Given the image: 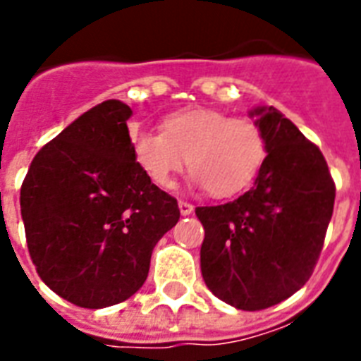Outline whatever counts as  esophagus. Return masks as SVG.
<instances>
[{"instance_id":"esophagus-1","label":"esophagus","mask_w":361,"mask_h":361,"mask_svg":"<svg viewBox=\"0 0 361 361\" xmlns=\"http://www.w3.org/2000/svg\"><path fill=\"white\" fill-rule=\"evenodd\" d=\"M178 206H180V214L181 215H191L192 214V209H195V206L189 202H185V200H180L178 202Z\"/></svg>"}]
</instances>
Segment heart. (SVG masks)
Instances as JSON below:
<instances>
[{"label": "heart", "mask_w": 361, "mask_h": 361, "mask_svg": "<svg viewBox=\"0 0 361 361\" xmlns=\"http://www.w3.org/2000/svg\"><path fill=\"white\" fill-rule=\"evenodd\" d=\"M161 129L130 127L129 146L147 180L164 191L174 187L187 159L192 185L232 197L257 178L266 159V138L249 118L192 106L166 116Z\"/></svg>", "instance_id": "obj_1"}]
</instances>
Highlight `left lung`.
<instances>
[{
  "instance_id": "1",
  "label": "left lung",
  "mask_w": 361,
  "mask_h": 361,
  "mask_svg": "<svg viewBox=\"0 0 361 361\" xmlns=\"http://www.w3.org/2000/svg\"><path fill=\"white\" fill-rule=\"evenodd\" d=\"M266 138L255 183L234 202L204 206V283L243 311L271 307L313 274L336 200L324 155L274 106L249 110Z\"/></svg>"
}]
</instances>
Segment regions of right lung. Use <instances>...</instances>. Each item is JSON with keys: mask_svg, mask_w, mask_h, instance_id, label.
<instances>
[{"mask_svg": "<svg viewBox=\"0 0 361 361\" xmlns=\"http://www.w3.org/2000/svg\"><path fill=\"white\" fill-rule=\"evenodd\" d=\"M130 109L103 101L37 153L20 189L37 274L78 307L135 294L155 243L180 219L176 198L153 185L129 146Z\"/></svg>", "mask_w": 361, "mask_h": 361, "instance_id": "add662e5", "label": "right lung"}]
</instances>
